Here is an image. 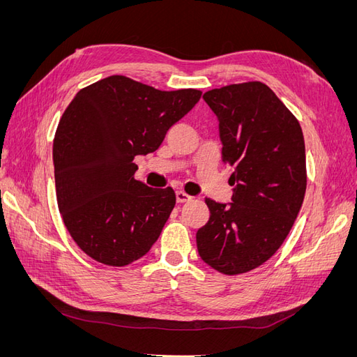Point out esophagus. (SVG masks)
Instances as JSON below:
<instances>
[{
	"mask_svg": "<svg viewBox=\"0 0 357 357\" xmlns=\"http://www.w3.org/2000/svg\"><path fill=\"white\" fill-rule=\"evenodd\" d=\"M176 199H177V202L183 204V202H188V201H190V199H192V197H190V195H188L186 192L177 190V192H176Z\"/></svg>",
	"mask_w": 357,
	"mask_h": 357,
	"instance_id": "obj_1",
	"label": "esophagus"
}]
</instances>
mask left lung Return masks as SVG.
<instances>
[{"mask_svg": "<svg viewBox=\"0 0 357 357\" xmlns=\"http://www.w3.org/2000/svg\"><path fill=\"white\" fill-rule=\"evenodd\" d=\"M223 164L234 168L229 205L205 198L208 222L197 232L202 261L226 275L261 266L286 240L307 189L305 143L298 119L262 82L211 89Z\"/></svg>", "mask_w": 357, "mask_h": 357, "instance_id": "1", "label": "left lung"}]
</instances>
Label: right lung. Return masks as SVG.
<instances>
[{
  "label": "right lung",
  "instance_id": "obj_1",
  "mask_svg": "<svg viewBox=\"0 0 357 357\" xmlns=\"http://www.w3.org/2000/svg\"><path fill=\"white\" fill-rule=\"evenodd\" d=\"M201 93L110 75L68 104L53 138L56 201L71 238L93 261L125 266L158 240L176 193L135 180L134 159L155 152Z\"/></svg>",
  "mask_w": 357,
  "mask_h": 357
}]
</instances>
